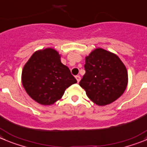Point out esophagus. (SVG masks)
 <instances>
[{
  "label": "esophagus",
  "instance_id": "1",
  "mask_svg": "<svg viewBox=\"0 0 147 147\" xmlns=\"http://www.w3.org/2000/svg\"><path fill=\"white\" fill-rule=\"evenodd\" d=\"M75 78H76L77 82H78V83H79V82H80V77L79 76V75H77V76L75 77Z\"/></svg>",
  "mask_w": 147,
  "mask_h": 147
}]
</instances>
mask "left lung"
I'll return each instance as SVG.
<instances>
[{"label":"left lung","mask_w":147,"mask_h":147,"mask_svg":"<svg viewBox=\"0 0 147 147\" xmlns=\"http://www.w3.org/2000/svg\"><path fill=\"white\" fill-rule=\"evenodd\" d=\"M86 73L80 86L96 105L105 106L121 96L128 82L125 66L115 53L101 48L86 57Z\"/></svg>","instance_id":"obj_1"}]
</instances>
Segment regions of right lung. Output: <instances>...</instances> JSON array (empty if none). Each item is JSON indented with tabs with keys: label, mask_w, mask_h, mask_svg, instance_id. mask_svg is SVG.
<instances>
[{
	"label": "right lung",
	"mask_w": 147,
	"mask_h": 147,
	"mask_svg": "<svg viewBox=\"0 0 147 147\" xmlns=\"http://www.w3.org/2000/svg\"><path fill=\"white\" fill-rule=\"evenodd\" d=\"M61 56L51 48L36 51L23 67L22 83L27 94L42 105L61 99L67 88L77 83Z\"/></svg>",
	"instance_id": "1"
}]
</instances>
